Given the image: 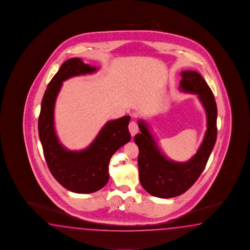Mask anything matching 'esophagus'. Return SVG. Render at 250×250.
Listing matches in <instances>:
<instances>
[{
  "label": "esophagus",
  "mask_w": 250,
  "mask_h": 250,
  "mask_svg": "<svg viewBox=\"0 0 250 250\" xmlns=\"http://www.w3.org/2000/svg\"><path fill=\"white\" fill-rule=\"evenodd\" d=\"M128 128H129V132H130L132 136H134L136 133H138V125H137V123L136 122H133H133L130 123Z\"/></svg>",
  "instance_id": "1"
}]
</instances>
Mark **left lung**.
<instances>
[{"instance_id": "8db88e82", "label": "left lung", "mask_w": 250, "mask_h": 250, "mask_svg": "<svg viewBox=\"0 0 250 250\" xmlns=\"http://www.w3.org/2000/svg\"><path fill=\"white\" fill-rule=\"evenodd\" d=\"M181 76L180 90L197 95L206 110L207 130L197 152L187 162L167 159L143 120L138 121L141 133L134 136L139 148L141 185L149 194L161 198L180 195L194 185L205 169L216 142L217 106L211 89L195 71H185L181 72Z\"/></svg>"}]
</instances>
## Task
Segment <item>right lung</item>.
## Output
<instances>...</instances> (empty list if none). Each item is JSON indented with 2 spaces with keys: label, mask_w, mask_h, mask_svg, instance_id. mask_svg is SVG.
<instances>
[{
  "label": "right lung",
  "mask_w": 250,
  "mask_h": 250,
  "mask_svg": "<svg viewBox=\"0 0 250 250\" xmlns=\"http://www.w3.org/2000/svg\"><path fill=\"white\" fill-rule=\"evenodd\" d=\"M97 70L80 58L64 62L47 86L39 114V139L49 170L63 188L78 194L94 193L105 187L109 179L108 164L112 155L131 139L128 130L131 117L125 116L106 123L84 150H67L58 140L54 113L62 82Z\"/></svg>",
  "instance_id": "1"
}]
</instances>
